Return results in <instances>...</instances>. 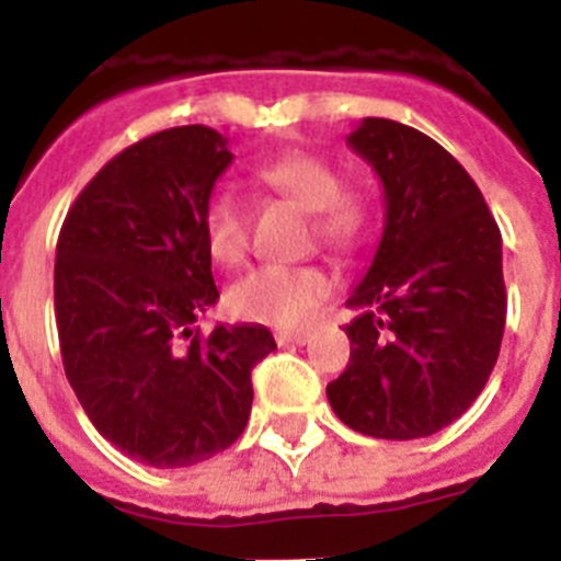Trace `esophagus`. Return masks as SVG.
<instances>
[{"mask_svg": "<svg viewBox=\"0 0 561 561\" xmlns=\"http://www.w3.org/2000/svg\"><path fill=\"white\" fill-rule=\"evenodd\" d=\"M311 342V331H280L277 345H306Z\"/></svg>", "mask_w": 561, "mask_h": 561, "instance_id": "34e87169", "label": "esophagus"}]
</instances>
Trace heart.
I'll return each mask as SVG.
<instances>
[{
  "label": "heart",
  "instance_id": "b5f03b06",
  "mask_svg": "<svg viewBox=\"0 0 561 561\" xmlns=\"http://www.w3.org/2000/svg\"><path fill=\"white\" fill-rule=\"evenodd\" d=\"M255 180L311 210L320 241L340 250L362 244L374 227V199L356 185H340V171L311 151H286L257 165ZM202 230L219 264H238L247 252L244 205L227 187H216L202 207ZM334 280L320 266H261L238 277L227 291L232 314L255 323L297 329L329 300Z\"/></svg>",
  "mask_w": 561,
  "mask_h": 561
}]
</instances>
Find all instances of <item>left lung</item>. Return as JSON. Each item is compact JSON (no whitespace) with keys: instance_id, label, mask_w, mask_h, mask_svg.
<instances>
[{"instance_id":"left-lung-1","label":"left lung","mask_w":561,"mask_h":561,"mask_svg":"<svg viewBox=\"0 0 561 561\" xmlns=\"http://www.w3.org/2000/svg\"><path fill=\"white\" fill-rule=\"evenodd\" d=\"M348 146L385 187V230L348 297V368L325 393L356 433L427 438L472 408L497 362L503 238L472 176L419 128L365 117Z\"/></svg>"}]
</instances>
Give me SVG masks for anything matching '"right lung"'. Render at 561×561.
Instances as JSON below:
<instances>
[{
    "instance_id": "obj_1",
    "label": "right lung",
    "mask_w": 561,
    "mask_h": 561,
    "mask_svg": "<svg viewBox=\"0 0 561 561\" xmlns=\"http://www.w3.org/2000/svg\"><path fill=\"white\" fill-rule=\"evenodd\" d=\"M230 162L216 128L151 134L95 173L58 236L64 374L98 433L157 469L236 444L275 351L264 325H196L219 300L202 207Z\"/></svg>"
}]
</instances>
